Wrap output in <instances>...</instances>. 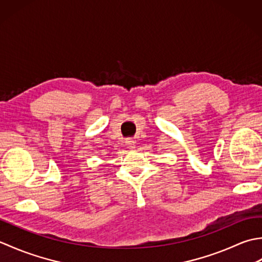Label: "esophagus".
Listing matches in <instances>:
<instances>
[{
    "label": "esophagus",
    "instance_id": "1",
    "mask_svg": "<svg viewBox=\"0 0 262 262\" xmlns=\"http://www.w3.org/2000/svg\"><path fill=\"white\" fill-rule=\"evenodd\" d=\"M126 146L128 148H134L135 147V141L133 138H127L126 140Z\"/></svg>",
    "mask_w": 262,
    "mask_h": 262
}]
</instances>
